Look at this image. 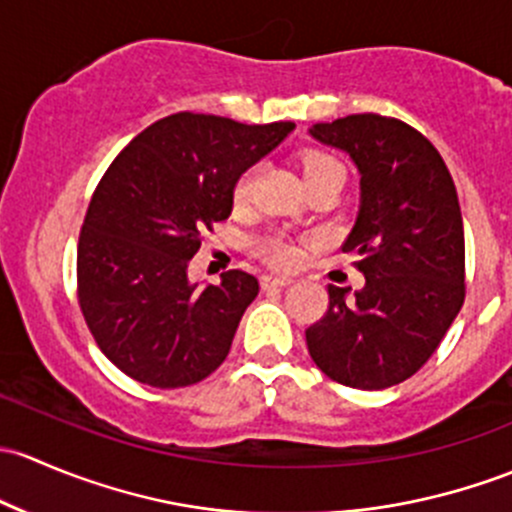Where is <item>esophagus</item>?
I'll return each instance as SVG.
<instances>
[{"label": "esophagus", "mask_w": 512, "mask_h": 512, "mask_svg": "<svg viewBox=\"0 0 512 512\" xmlns=\"http://www.w3.org/2000/svg\"><path fill=\"white\" fill-rule=\"evenodd\" d=\"M293 278L288 276H263L261 278V288L263 291H271V288H283V286H291Z\"/></svg>", "instance_id": "34e87169"}]
</instances>
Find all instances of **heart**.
<instances>
[{"label": "heart", "mask_w": 512, "mask_h": 512, "mask_svg": "<svg viewBox=\"0 0 512 512\" xmlns=\"http://www.w3.org/2000/svg\"><path fill=\"white\" fill-rule=\"evenodd\" d=\"M298 167H300V172H303L305 184L313 182V179L328 177V175H345L340 160L325 150L300 152ZM251 187H254V172L251 170L241 172V175L236 177L234 189H231V197H234V202L244 204L246 199L251 197ZM256 251L266 258L271 266H278V268H288L298 261V249H295V244L288 239L286 234L263 236V239L256 241Z\"/></svg>", "instance_id": "obj_1"}]
</instances>
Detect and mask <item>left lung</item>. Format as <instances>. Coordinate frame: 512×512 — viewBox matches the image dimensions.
I'll use <instances>...</instances> for the list:
<instances>
[{
    "instance_id": "left-lung-1",
    "label": "left lung",
    "mask_w": 512,
    "mask_h": 512,
    "mask_svg": "<svg viewBox=\"0 0 512 512\" xmlns=\"http://www.w3.org/2000/svg\"><path fill=\"white\" fill-rule=\"evenodd\" d=\"M350 152L362 204L342 244L365 288L328 286V310L305 330L315 365L352 389H387L426 365L466 298L458 194L439 150L397 118L360 113L310 130Z\"/></svg>"
}]
</instances>
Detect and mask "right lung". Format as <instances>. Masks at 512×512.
Here are the masks:
<instances>
[{
  "label": "right lung",
  "mask_w": 512,
  "mask_h": 512,
  "mask_svg": "<svg viewBox=\"0 0 512 512\" xmlns=\"http://www.w3.org/2000/svg\"><path fill=\"white\" fill-rule=\"evenodd\" d=\"M293 128L167 115L100 177L78 236V305L100 352L135 382L189 387L226 360L258 281L234 268L199 291L189 261L229 219L236 177Z\"/></svg>",
  "instance_id": "right-lung-1"
}]
</instances>
